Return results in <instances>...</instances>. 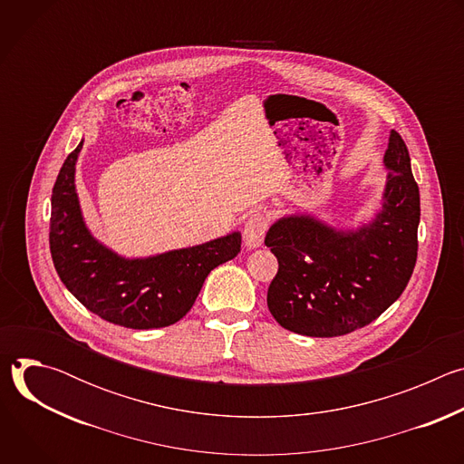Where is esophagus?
I'll return each instance as SVG.
<instances>
[{
    "label": "esophagus",
    "instance_id": "esophagus-1",
    "mask_svg": "<svg viewBox=\"0 0 464 464\" xmlns=\"http://www.w3.org/2000/svg\"><path fill=\"white\" fill-rule=\"evenodd\" d=\"M268 217L264 213H253L246 224H244V246L247 249H255L258 246H262L264 235H266L268 229Z\"/></svg>",
    "mask_w": 464,
    "mask_h": 464
}]
</instances>
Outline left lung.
<instances>
[{
	"label": "left lung",
	"instance_id": "8db88e82",
	"mask_svg": "<svg viewBox=\"0 0 464 464\" xmlns=\"http://www.w3.org/2000/svg\"><path fill=\"white\" fill-rule=\"evenodd\" d=\"M389 170L382 208L356 229H338L312 215L279 218L264 244L279 272L268 308L290 333L334 338L385 312L408 286L417 262L420 194L399 131L391 130L383 156Z\"/></svg>",
	"mask_w": 464,
	"mask_h": 464
}]
</instances>
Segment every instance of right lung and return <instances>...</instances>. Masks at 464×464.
<instances>
[{
  "label": "right lung",
  "mask_w": 464,
  "mask_h": 464,
  "mask_svg": "<svg viewBox=\"0 0 464 464\" xmlns=\"http://www.w3.org/2000/svg\"><path fill=\"white\" fill-rule=\"evenodd\" d=\"M82 143L63 161L51 196L49 247L60 281L90 312L126 328H161L194 304L206 277L235 258L242 237H226L145 258H126L88 229L75 187Z\"/></svg>",
  "instance_id": "1"
}]
</instances>
